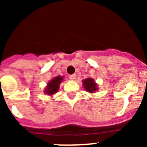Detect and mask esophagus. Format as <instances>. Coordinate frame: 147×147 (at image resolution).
Segmentation results:
<instances>
[{"label":"esophagus","instance_id":"1","mask_svg":"<svg viewBox=\"0 0 147 147\" xmlns=\"http://www.w3.org/2000/svg\"><path fill=\"white\" fill-rule=\"evenodd\" d=\"M76 74H71V75H70L68 77H69V79L71 80H75V79H76Z\"/></svg>","mask_w":147,"mask_h":147}]
</instances>
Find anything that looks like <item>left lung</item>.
Here are the masks:
<instances>
[{
	"label": "left lung",
	"instance_id": "left-lung-1",
	"mask_svg": "<svg viewBox=\"0 0 147 147\" xmlns=\"http://www.w3.org/2000/svg\"><path fill=\"white\" fill-rule=\"evenodd\" d=\"M83 82V88H85L86 91L89 93H95L98 90L97 84L95 82V80L92 78H87L86 80H84Z\"/></svg>",
	"mask_w": 147,
	"mask_h": 147
}]
</instances>
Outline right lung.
Instances as JSON below:
<instances>
[{
  "mask_svg": "<svg viewBox=\"0 0 147 147\" xmlns=\"http://www.w3.org/2000/svg\"><path fill=\"white\" fill-rule=\"evenodd\" d=\"M63 78H64V76H58L53 78L52 80L49 81L47 86L44 90V92H45V94L51 96V95L57 93L58 90L59 88V85L63 81Z\"/></svg>",
  "mask_w": 147,
  "mask_h": 147,
  "instance_id": "add662e5",
  "label": "right lung"
}]
</instances>
